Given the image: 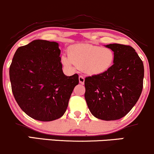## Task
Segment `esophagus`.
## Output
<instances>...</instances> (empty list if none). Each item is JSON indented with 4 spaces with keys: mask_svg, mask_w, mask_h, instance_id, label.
Listing matches in <instances>:
<instances>
[{
    "mask_svg": "<svg viewBox=\"0 0 154 154\" xmlns=\"http://www.w3.org/2000/svg\"><path fill=\"white\" fill-rule=\"evenodd\" d=\"M79 82H80V84H84V82H85V78H84L83 76H80L79 77Z\"/></svg>",
    "mask_w": 154,
    "mask_h": 154,
    "instance_id": "1",
    "label": "esophagus"
}]
</instances>
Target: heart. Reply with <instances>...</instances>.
<instances>
[{
	"label": "heart",
	"mask_w": 154,
	"mask_h": 154,
	"mask_svg": "<svg viewBox=\"0 0 154 154\" xmlns=\"http://www.w3.org/2000/svg\"><path fill=\"white\" fill-rule=\"evenodd\" d=\"M115 55L111 49L90 44H77L69 48V54H63L61 62L69 70L84 68L90 74H102L112 65Z\"/></svg>",
	"instance_id": "b5f03b06"
}]
</instances>
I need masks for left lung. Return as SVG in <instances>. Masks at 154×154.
Wrapping results in <instances>:
<instances>
[{
	"mask_svg": "<svg viewBox=\"0 0 154 154\" xmlns=\"http://www.w3.org/2000/svg\"><path fill=\"white\" fill-rule=\"evenodd\" d=\"M114 52L113 65L102 74L86 77L85 99L91 114L104 121L124 117L143 91L144 66L133 47L104 45Z\"/></svg>",
	"mask_w": 154,
	"mask_h": 154,
	"instance_id": "8db88e82",
	"label": "left lung"
}]
</instances>
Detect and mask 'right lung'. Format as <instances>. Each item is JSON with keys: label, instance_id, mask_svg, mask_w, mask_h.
Masks as SVG:
<instances>
[{"label": "right lung", "instance_id": "obj_1", "mask_svg": "<svg viewBox=\"0 0 154 154\" xmlns=\"http://www.w3.org/2000/svg\"><path fill=\"white\" fill-rule=\"evenodd\" d=\"M58 43L37 39L20 47L9 68L13 95L33 119L52 121L63 116L78 74L65 75Z\"/></svg>", "mask_w": 154, "mask_h": 154}]
</instances>
